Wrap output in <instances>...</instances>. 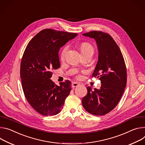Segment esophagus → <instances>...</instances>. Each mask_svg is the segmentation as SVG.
Instances as JSON below:
<instances>
[{
	"mask_svg": "<svg viewBox=\"0 0 145 145\" xmlns=\"http://www.w3.org/2000/svg\"><path fill=\"white\" fill-rule=\"evenodd\" d=\"M78 85H79V84L77 83V82H72V85H71L72 88L77 87Z\"/></svg>",
	"mask_w": 145,
	"mask_h": 145,
	"instance_id": "1",
	"label": "esophagus"
}]
</instances>
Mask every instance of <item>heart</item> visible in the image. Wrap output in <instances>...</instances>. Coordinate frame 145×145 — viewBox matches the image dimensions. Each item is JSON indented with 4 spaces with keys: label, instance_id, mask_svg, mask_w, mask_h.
<instances>
[{
    "label": "heart",
    "instance_id": "b5f03b06",
    "mask_svg": "<svg viewBox=\"0 0 145 145\" xmlns=\"http://www.w3.org/2000/svg\"><path fill=\"white\" fill-rule=\"evenodd\" d=\"M80 50H81V51L82 53L83 52H86L88 51H91L93 52V48L92 45L86 42H84L81 43L80 44ZM68 50V46H65L63 48V49L61 50L60 54V58L61 60H64V58H65L66 54L67 53V51Z\"/></svg>",
    "mask_w": 145,
    "mask_h": 145
}]
</instances>
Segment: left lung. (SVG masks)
<instances>
[{
	"label": "left lung",
	"mask_w": 145,
	"mask_h": 145,
	"mask_svg": "<svg viewBox=\"0 0 145 145\" xmlns=\"http://www.w3.org/2000/svg\"><path fill=\"white\" fill-rule=\"evenodd\" d=\"M93 38L97 44L99 60L92 74L101 81L100 89L88 86L82 104L89 113L102 116L113 110L120 101L127 84V70L120 48L109 34L91 31L83 34Z\"/></svg>",
	"instance_id": "8db88e82"
}]
</instances>
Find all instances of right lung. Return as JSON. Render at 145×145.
<instances>
[{
    "mask_svg": "<svg viewBox=\"0 0 145 145\" xmlns=\"http://www.w3.org/2000/svg\"><path fill=\"white\" fill-rule=\"evenodd\" d=\"M77 35L45 29L25 48L20 67L22 89L27 102L41 115L54 116L60 113L70 94V81L60 82L57 86L50 78L52 71L60 67V48Z\"/></svg>",
    "mask_w": 145,
    "mask_h": 145,
    "instance_id": "obj_1",
    "label": "right lung"
}]
</instances>
